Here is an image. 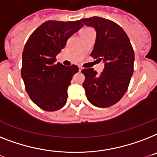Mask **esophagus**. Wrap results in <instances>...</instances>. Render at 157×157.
Wrapping results in <instances>:
<instances>
[{"label": "esophagus", "instance_id": "1", "mask_svg": "<svg viewBox=\"0 0 157 157\" xmlns=\"http://www.w3.org/2000/svg\"><path fill=\"white\" fill-rule=\"evenodd\" d=\"M83 69V67H79V71H80V72H81V70Z\"/></svg>", "mask_w": 157, "mask_h": 157}]
</instances>
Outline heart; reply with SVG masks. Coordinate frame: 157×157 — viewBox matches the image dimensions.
Instances as JSON below:
<instances>
[{
    "instance_id": "obj_1",
    "label": "heart",
    "mask_w": 157,
    "mask_h": 157,
    "mask_svg": "<svg viewBox=\"0 0 157 157\" xmlns=\"http://www.w3.org/2000/svg\"><path fill=\"white\" fill-rule=\"evenodd\" d=\"M92 30L91 28H83V29H81V31H80V34L81 33H83V32H86V31H89V30Z\"/></svg>"
}]
</instances>
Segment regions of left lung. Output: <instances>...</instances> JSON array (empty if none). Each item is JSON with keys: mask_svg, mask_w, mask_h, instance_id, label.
I'll return each instance as SVG.
<instances>
[{"mask_svg": "<svg viewBox=\"0 0 157 157\" xmlns=\"http://www.w3.org/2000/svg\"><path fill=\"white\" fill-rule=\"evenodd\" d=\"M81 21L96 30L91 56L105 63L99 76L94 68L81 71L85 76L83 87L91 104L97 107H109L123 98L129 86L134 72V50L123 28L114 21L99 17Z\"/></svg>", "mask_w": 157, "mask_h": 157, "instance_id": "obj_1", "label": "left lung"}]
</instances>
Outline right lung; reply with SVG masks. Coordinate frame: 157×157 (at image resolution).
Listing matches in <instances>:
<instances>
[{"label":"right lung","instance_id":"right-lung-1","mask_svg":"<svg viewBox=\"0 0 157 157\" xmlns=\"http://www.w3.org/2000/svg\"><path fill=\"white\" fill-rule=\"evenodd\" d=\"M81 21H47L34 30L24 47L21 75L30 99L46 111L67 102V88L78 67L56 63L67 39L81 29Z\"/></svg>","mask_w":157,"mask_h":157}]
</instances>
